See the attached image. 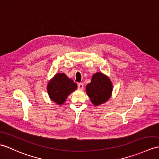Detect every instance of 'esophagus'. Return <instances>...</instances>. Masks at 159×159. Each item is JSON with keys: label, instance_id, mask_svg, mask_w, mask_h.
I'll list each match as a JSON object with an SVG mask.
<instances>
[{"label": "esophagus", "instance_id": "esophagus-1", "mask_svg": "<svg viewBox=\"0 0 159 159\" xmlns=\"http://www.w3.org/2000/svg\"><path fill=\"white\" fill-rule=\"evenodd\" d=\"M78 88H79V89H80V90H83V88H84L83 83H79Z\"/></svg>", "mask_w": 159, "mask_h": 159}]
</instances>
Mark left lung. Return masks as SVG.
<instances>
[{
	"mask_svg": "<svg viewBox=\"0 0 159 159\" xmlns=\"http://www.w3.org/2000/svg\"><path fill=\"white\" fill-rule=\"evenodd\" d=\"M112 81L108 76L100 72L93 74L91 82L86 86L87 94L95 106L108 101L112 96Z\"/></svg>",
	"mask_w": 159,
	"mask_h": 159,
	"instance_id": "1",
	"label": "left lung"
}]
</instances>
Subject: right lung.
<instances>
[{
  "instance_id": "1",
  "label": "right lung",
  "mask_w": 159,
  "mask_h": 159,
  "mask_svg": "<svg viewBox=\"0 0 159 159\" xmlns=\"http://www.w3.org/2000/svg\"><path fill=\"white\" fill-rule=\"evenodd\" d=\"M77 89L76 83L65 73H57L47 84V90L51 100L57 105L64 104L66 98Z\"/></svg>"
}]
</instances>
